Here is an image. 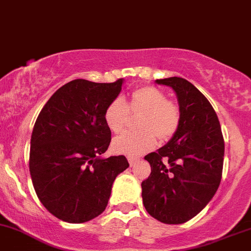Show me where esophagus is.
<instances>
[{
  "label": "esophagus",
  "mask_w": 251,
  "mask_h": 251,
  "mask_svg": "<svg viewBox=\"0 0 251 251\" xmlns=\"http://www.w3.org/2000/svg\"><path fill=\"white\" fill-rule=\"evenodd\" d=\"M128 161H129V164H130V166H134L137 163V158L128 157Z\"/></svg>",
  "instance_id": "1"
}]
</instances>
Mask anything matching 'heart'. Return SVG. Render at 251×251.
I'll use <instances>...</instances> for the list:
<instances>
[{
  "instance_id": "1",
  "label": "heart",
  "mask_w": 251,
  "mask_h": 251,
  "mask_svg": "<svg viewBox=\"0 0 251 251\" xmlns=\"http://www.w3.org/2000/svg\"><path fill=\"white\" fill-rule=\"evenodd\" d=\"M130 114L141 116L136 126L140 130L125 133L112 141V150L128 157H139L155 146V142H168L178 131L182 111L176 100L153 86L134 91L128 105L121 97L112 99L104 111V121L112 133H121L128 126Z\"/></svg>"
}]
</instances>
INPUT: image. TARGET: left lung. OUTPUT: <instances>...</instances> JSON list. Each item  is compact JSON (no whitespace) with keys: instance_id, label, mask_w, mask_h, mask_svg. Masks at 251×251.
<instances>
[{"instance_id":"left-lung-1","label":"left lung","mask_w":251,"mask_h":251,"mask_svg":"<svg viewBox=\"0 0 251 251\" xmlns=\"http://www.w3.org/2000/svg\"><path fill=\"white\" fill-rule=\"evenodd\" d=\"M178 97L182 121L176 135L145 159L151 175L141 183L142 202L164 224H183L199 214L220 184L224 137L208 99L182 77L159 79Z\"/></svg>"}]
</instances>
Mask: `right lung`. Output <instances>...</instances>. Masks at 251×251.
Instances as JSON below:
<instances>
[{"label": "right lung", "mask_w": 251, "mask_h": 251, "mask_svg": "<svg viewBox=\"0 0 251 251\" xmlns=\"http://www.w3.org/2000/svg\"><path fill=\"white\" fill-rule=\"evenodd\" d=\"M123 79H76L58 88L34 123L29 174L43 206L63 222L80 224L105 211L112 183L128 168L125 155L103 159L111 141L104 111Z\"/></svg>", "instance_id": "right-lung-1"}]
</instances>
